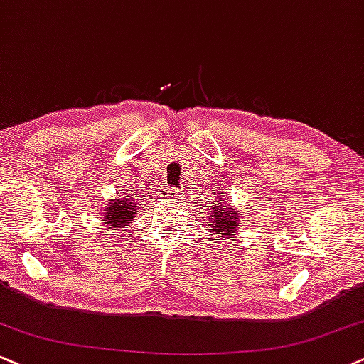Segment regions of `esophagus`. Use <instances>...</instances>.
Masks as SVG:
<instances>
[{
  "label": "esophagus",
  "instance_id": "obj_1",
  "mask_svg": "<svg viewBox=\"0 0 364 364\" xmlns=\"http://www.w3.org/2000/svg\"><path fill=\"white\" fill-rule=\"evenodd\" d=\"M165 194L175 196V194H177V189H172V187H168V189H167V187H165Z\"/></svg>",
  "mask_w": 364,
  "mask_h": 364
}]
</instances>
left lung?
I'll list each match as a JSON object with an SVG mask.
<instances>
[{
    "label": "left lung",
    "mask_w": 364,
    "mask_h": 364,
    "mask_svg": "<svg viewBox=\"0 0 364 364\" xmlns=\"http://www.w3.org/2000/svg\"><path fill=\"white\" fill-rule=\"evenodd\" d=\"M224 199H226L224 196H218L214 197L213 204L209 208L205 205L209 209L205 216L210 223V232L219 237L230 236L231 232L236 231L237 224H240V210L232 208L231 203H226Z\"/></svg>",
    "instance_id": "obj_1"
}]
</instances>
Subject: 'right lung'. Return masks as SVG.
Returning <instances> with one entry per match:
<instances>
[{
  "label": "right lung",
  "instance_id": "right-lung-1",
  "mask_svg": "<svg viewBox=\"0 0 364 364\" xmlns=\"http://www.w3.org/2000/svg\"><path fill=\"white\" fill-rule=\"evenodd\" d=\"M129 197L132 196L128 192L127 197H116V199L107 204L105 213V224L107 230L116 228V231H121V228L132 223L133 218H136V213L140 209H138V204L133 199H129Z\"/></svg>",
  "mask_w": 364,
  "mask_h": 364
}]
</instances>
